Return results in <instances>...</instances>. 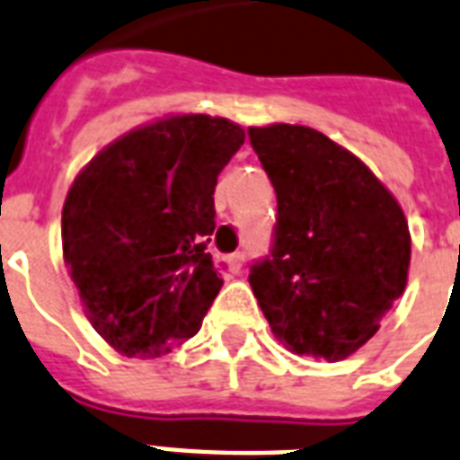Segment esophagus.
<instances>
[{"label": "esophagus", "instance_id": "34e87169", "mask_svg": "<svg viewBox=\"0 0 460 460\" xmlns=\"http://www.w3.org/2000/svg\"><path fill=\"white\" fill-rule=\"evenodd\" d=\"M242 266H244V252H234V254L227 256V269L233 273H240Z\"/></svg>", "mask_w": 460, "mask_h": 460}]
</instances>
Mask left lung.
I'll list each match as a JSON object with an SVG mask.
<instances>
[{
	"instance_id": "left-lung-1",
	"label": "left lung",
	"mask_w": 460,
	"mask_h": 460,
	"mask_svg": "<svg viewBox=\"0 0 460 460\" xmlns=\"http://www.w3.org/2000/svg\"><path fill=\"white\" fill-rule=\"evenodd\" d=\"M279 199L270 256L249 273L273 336L288 350L338 362L379 331L403 295L411 233L375 172L322 131L249 127Z\"/></svg>"
}]
</instances>
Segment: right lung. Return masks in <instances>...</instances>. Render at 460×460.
<instances>
[{
  "label": "right lung",
  "instance_id": "add662e5",
  "mask_svg": "<svg viewBox=\"0 0 460 460\" xmlns=\"http://www.w3.org/2000/svg\"><path fill=\"white\" fill-rule=\"evenodd\" d=\"M240 124L170 115L105 146L62 208L64 263L88 322L127 358H158L201 329L223 279L206 252L220 170Z\"/></svg>",
  "mask_w": 460,
  "mask_h": 460
}]
</instances>
